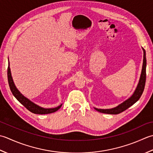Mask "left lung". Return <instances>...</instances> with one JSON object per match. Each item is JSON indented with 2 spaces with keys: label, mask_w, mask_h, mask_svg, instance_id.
<instances>
[{
  "label": "left lung",
  "mask_w": 153,
  "mask_h": 153,
  "mask_svg": "<svg viewBox=\"0 0 153 153\" xmlns=\"http://www.w3.org/2000/svg\"><path fill=\"white\" fill-rule=\"evenodd\" d=\"M143 49V63L141 70V76L139 80L138 85L137 86L136 88L134 91L133 94L130 96V97L125 100L122 103H121L117 106L110 108V109H98L94 108L95 110L101 112V113L107 114H118L127 110L130 106L135 104V102L139 100V99L141 97L143 90L145 88V81H146V52L144 49Z\"/></svg>",
  "instance_id": "obj_1"
}]
</instances>
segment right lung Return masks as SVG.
I'll return each mask as SVG.
<instances>
[{
  "mask_svg": "<svg viewBox=\"0 0 153 153\" xmlns=\"http://www.w3.org/2000/svg\"><path fill=\"white\" fill-rule=\"evenodd\" d=\"M8 84L9 86H10V88L12 94L14 95V97L18 100V101H19L22 104L24 107H26L27 110L32 112L33 114H51L57 111L59 108L62 106V104L59 105V106L53 108H42L39 105H37L35 103H33L27 98L26 97L22 94V93L18 90V88L16 86L14 82V80L12 79V74H11V71L10 68V62H9L8 59Z\"/></svg>",
  "mask_w": 153,
  "mask_h": 153,
  "instance_id": "1",
  "label": "right lung"
}]
</instances>
